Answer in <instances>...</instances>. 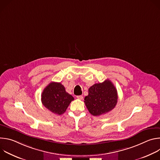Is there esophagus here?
<instances>
[{"label":"esophagus","mask_w":160,"mask_h":160,"mask_svg":"<svg viewBox=\"0 0 160 160\" xmlns=\"http://www.w3.org/2000/svg\"><path fill=\"white\" fill-rule=\"evenodd\" d=\"M77 99H78L80 100H82L83 98V97L82 96H77Z\"/></svg>","instance_id":"esophagus-1"}]
</instances>
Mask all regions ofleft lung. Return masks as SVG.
Instances as JSON below:
<instances>
[{"label": "left lung", "instance_id": "8db88e82", "mask_svg": "<svg viewBox=\"0 0 160 160\" xmlns=\"http://www.w3.org/2000/svg\"><path fill=\"white\" fill-rule=\"evenodd\" d=\"M84 102L89 112L99 116L111 111L118 101L117 90L108 79L102 83H95L88 88V94Z\"/></svg>", "mask_w": 160, "mask_h": 160}]
</instances>
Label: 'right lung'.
<instances>
[{
  "instance_id": "right-lung-1",
  "label": "right lung",
  "mask_w": 160,
  "mask_h": 160,
  "mask_svg": "<svg viewBox=\"0 0 160 160\" xmlns=\"http://www.w3.org/2000/svg\"><path fill=\"white\" fill-rule=\"evenodd\" d=\"M73 97L66 92L64 87L58 82H51L45 87L41 95L43 105L56 115H61L66 111Z\"/></svg>"
}]
</instances>
